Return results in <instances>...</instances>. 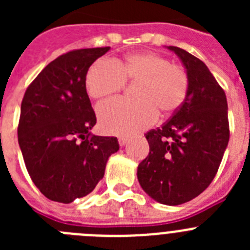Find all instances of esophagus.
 I'll return each mask as SVG.
<instances>
[{
	"label": "esophagus",
	"mask_w": 250,
	"mask_h": 250,
	"mask_svg": "<svg viewBox=\"0 0 250 250\" xmlns=\"http://www.w3.org/2000/svg\"><path fill=\"white\" fill-rule=\"evenodd\" d=\"M126 144H127V138H124V136L119 138V145H120L121 147L125 146Z\"/></svg>",
	"instance_id": "obj_1"
}]
</instances>
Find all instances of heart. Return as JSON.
I'll return each mask as SVG.
<instances>
[{
    "label": "heart",
    "instance_id": "b5f03b06",
    "mask_svg": "<svg viewBox=\"0 0 250 250\" xmlns=\"http://www.w3.org/2000/svg\"><path fill=\"white\" fill-rule=\"evenodd\" d=\"M125 80L138 83V100L112 99L98 106L101 129L114 135H129L155 123L158 112L170 115L183 105L189 90V76L182 66L154 52L130 54L115 63L101 59L86 74V91L92 99L116 94Z\"/></svg>",
    "mask_w": 250,
    "mask_h": 250
}]
</instances>
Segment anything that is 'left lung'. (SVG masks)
<instances>
[{
  "mask_svg": "<svg viewBox=\"0 0 250 250\" xmlns=\"http://www.w3.org/2000/svg\"><path fill=\"white\" fill-rule=\"evenodd\" d=\"M189 76L183 105L146 134L150 151L138 167L143 190L160 204L179 205L209 187L229 141L228 103L209 68L183 48L167 46Z\"/></svg>",
  "mask_w": 250,
  "mask_h": 250,
  "instance_id": "1",
  "label": "left lung"
}]
</instances>
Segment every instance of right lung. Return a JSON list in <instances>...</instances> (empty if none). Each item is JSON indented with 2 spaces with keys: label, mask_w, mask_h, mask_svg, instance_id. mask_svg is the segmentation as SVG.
Returning <instances> with one entry per match:
<instances>
[{
  "label": "right lung",
  "mask_w": 250,
  "mask_h": 250,
  "mask_svg": "<svg viewBox=\"0 0 250 250\" xmlns=\"http://www.w3.org/2000/svg\"><path fill=\"white\" fill-rule=\"evenodd\" d=\"M109 50L61 55L26 90L19 145L32 182L47 199L68 204L91 193L119 150L116 138L91 132L96 116L85 85L90 66Z\"/></svg>",
  "instance_id": "obj_1"
}]
</instances>
